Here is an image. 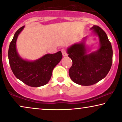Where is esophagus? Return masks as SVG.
<instances>
[{
	"label": "esophagus",
	"mask_w": 122,
	"mask_h": 122,
	"mask_svg": "<svg viewBox=\"0 0 122 122\" xmlns=\"http://www.w3.org/2000/svg\"><path fill=\"white\" fill-rule=\"evenodd\" d=\"M61 52H62L63 56H66L67 55L66 51V49H65V48H62V49H61Z\"/></svg>",
	"instance_id": "obj_1"
}]
</instances>
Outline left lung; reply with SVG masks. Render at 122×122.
Instances as JSON below:
<instances>
[{"mask_svg":"<svg viewBox=\"0 0 122 122\" xmlns=\"http://www.w3.org/2000/svg\"><path fill=\"white\" fill-rule=\"evenodd\" d=\"M98 35L100 48L96 52L86 54L83 42L75 44L67 49L73 64L69 74L73 82L78 85L90 86L104 78L112 63V49L105 32L98 25L92 28Z\"/></svg>","mask_w":122,"mask_h":122,"instance_id":"1","label":"left lung"}]
</instances>
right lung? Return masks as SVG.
<instances>
[{
	"label": "right lung",
	"instance_id": "right-lung-1",
	"mask_svg": "<svg viewBox=\"0 0 122 122\" xmlns=\"http://www.w3.org/2000/svg\"><path fill=\"white\" fill-rule=\"evenodd\" d=\"M24 26L15 33L8 49L10 67L15 77L25 84L31 87H40L46 85L52 76L53 69L62 59L61 51L47 54L35 61H28L19 57L16 49V42L19 33Z\"/></svg>",
	"mask_w": 122,
	"mask_h": 122
}]
</instances>
